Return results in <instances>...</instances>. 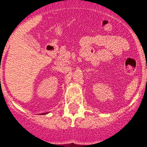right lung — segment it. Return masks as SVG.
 <instances>
[{"instance_id":"obj_1","label":"right lung","mask_w":147,"mask_h":147,"mask_svg":"<svg viewBox=\"0 0 147 147\" xmlns=\"http://www.w3.org/2000/svg\"><path fill=\"white\" fill-rule=\"evenodd\" d=\"M45 114H47V113H43V114H41V115H45Z\"/></svg>"}]
</instances>
